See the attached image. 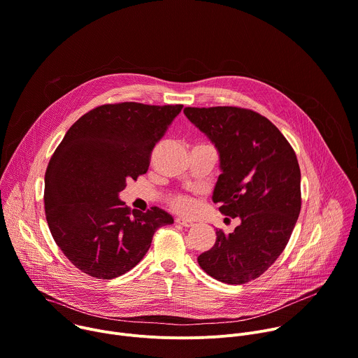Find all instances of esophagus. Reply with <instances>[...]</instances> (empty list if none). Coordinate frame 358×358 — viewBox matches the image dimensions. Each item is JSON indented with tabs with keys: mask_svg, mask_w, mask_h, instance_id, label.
<instances>
[{
	"mask_svg": "<svg viewBox=\"0 0 358 358\" xmlns=\"http://www.w3.org/2000/svg\"><path fill=\"white\" fill-rule=\"evenodd\" d=\"M176 222H177V224H180L181 227H185V228H191V227H194V222H192V221H188V220L177 218V220H176Z\"/></svg>",
	"mask_w": 358,
	"mask_h": 358,
	"instance_id": "34e87169",
	"label": "esophagus"
}]
</instances>
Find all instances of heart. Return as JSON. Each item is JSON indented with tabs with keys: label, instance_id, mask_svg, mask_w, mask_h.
I'll use <instances>...</instances> for the list:
<instances>
[{
	"label": "heart",
	"instance_id": "heart-1",
	"mask_svg": "<svg viewBox=\"0 0 358 358\" xmlns=\"http://www.w3.org/2000/svg\"><path fill=\"white\" fill-rule=\"evenodd\" d=\"M171 207H173L176 211L181 213V214H187V213H189L191 208H192V201H191V198H188V196L177 195V196L171 198Z\"/></svg>",
	"mask_w": 358,
	"mask_h": 358
}]
</instances>
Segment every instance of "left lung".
Returning <instances> with one entry per match:
<instances>
[{
	"instance_id": "1",
	"label": "left lung",
	"mask_w": 358,
	"mask_h": 358,
	"mask_svg": "<svg viewBox=\"0 0 358 358\" xmlns=\"http://www.w3.org/2000/svg\"><path fill=\"white\" fill-rule=\"evenodd\" d=\"M187 119L220 155L213 201L239 218L232 234L217 231L198 264L214 279L242 285L259 278L286 248L300 214V169L279 129L259 113L231 106L185 108Z\"/></svg>"
}]
</instances>
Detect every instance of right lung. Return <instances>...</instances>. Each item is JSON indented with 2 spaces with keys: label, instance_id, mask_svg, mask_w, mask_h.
I'll return each instance as SVG.
<instances>
[{
  "label": "right lung",
  "instance_id": "1",
  "mask_svg": "<svg viewBox=\"0 0 358 358\" xmlns=\"http://www.w3.org/2000/svg\"><path fill=\"white\" fill-rule=\"evenodd\" d=\"M182 105L99 106L65 134L45 173V215L57 245L83 273L113 279L133 269L155 232L174 222L152 207L124 206L119 192L145 174L150 155Z\"/></svg>",
  "mask_w": 358,
  "mask_h": 358
}]
</instances>
